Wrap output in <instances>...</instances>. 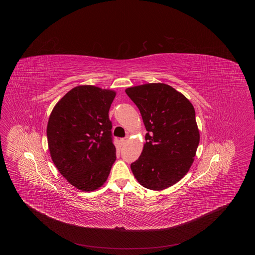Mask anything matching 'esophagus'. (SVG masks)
<instances>
[{
  "mask_svg": "<svg viewBox=\"0 0 255 255\" xmlns=\"http://www.w3.org/2000/svg\"><path fill=\"white\" fill-rule=\"evenodd\" d=\"M127 141H128V137H124V138L121 139L122 145H125L127 143Z\"/></svg>",
  "mask_w": 255,
  "mask_h": 255,
  "instance_id": "34e87169",
  "label": "esophagus"
}]
</instances>
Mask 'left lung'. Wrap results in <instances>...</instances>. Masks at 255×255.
Segmentation results:
<instances>
[{"label":"left lung","instance_id":"obj_1","mask_svg":"<svg viewBox=\"0 0 255 255\" xmlns=\"http://www.w3.org/2000/svg\"><path fill=\"white\" fill-rule=\"evenodd\" d=\"M125 92L139 110L147 131L142 153L131 164L133 176L145 188L165 189L181 181L193 163L200 142L194 107L163 83Z\"/></svg>","mask_w":255,"mask_h":255}]
</instances>
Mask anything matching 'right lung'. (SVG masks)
Segmentation results:
<instances>
[{"mask_svg":"<svg viewBox=\"0 0 255 255\" xmlns=\"http://www.w3.org/2000/svg\"><path fill=\"white\" fill-rule=\"evenodd\" d=\"M115 97L111 90L78 86L61 98L49 116L51 159L61 175L82 191L102 186L117 158L109 120Z\"/></svg>","mask_w":255,"mask_h":255,"instance_id":"obj_1","label":"right lung"}]
</instances>
